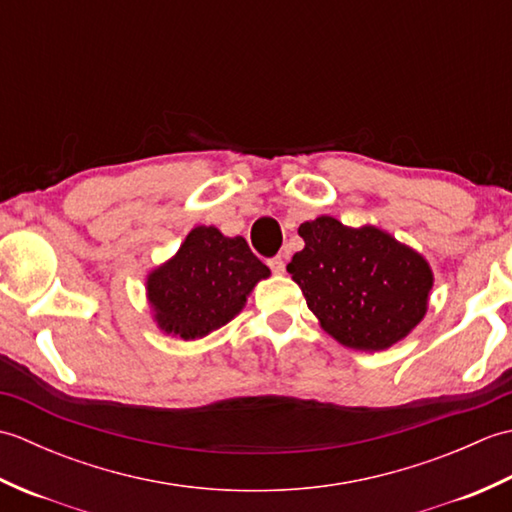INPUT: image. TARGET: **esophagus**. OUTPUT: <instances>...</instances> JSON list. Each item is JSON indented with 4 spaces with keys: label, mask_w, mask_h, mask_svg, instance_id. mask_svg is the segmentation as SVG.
<instances>
[{
    "label": "esophagus",
    "mask_w": 512,
    "mask_h": 512,
    "mask_svg": "<svg viewBox=\"0 0 512 512\" xmlns=\"http://www.w3.org/2000/svg\"><path fill=\"white\" fill-rule=\"evenodd\" d=\"M268 266H270V270H273V273H284V268H286V262H284V257L281 255H277V257H273V259H268Z\"/></svg>",
    "instance_id": "1"
}]
</instances>
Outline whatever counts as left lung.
<instances>
[{"mask_svg":"<svg viewBox=\"0 0 512 512\" xmlns=\"http://www.w3.org/2000/svg\"><path fill=\"white\" fill-rule=\"evenodd\" d=\"M303 250L286 266L321 328L345 347L380 352L416 328L433 273L418 250L372 224L321 215L299 226Z\"/></svg>","mask_w":512,"mask_h":512,"instance_id":"left-lung-1","label":"left lung"}]
</instances>
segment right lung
I'll use <instances>...</instances> for the list:
<instances>
[{"mask_svg": "<svg viewBox=\"0 0 512 512\" xmlns=\"http://www.w3.org/2000/svg\"><path fill=\"white\" fill-rule=\"evenodd\" d=\"M270 277L244 237L215 226H195L178 253L147 275V301L158 328L195 341L244 310L259 281Z\"/></svg>", "mask_w": 512, "mask_h": 512, "instance_id": "obj_1", "label": "right lung"}]
</instances>
